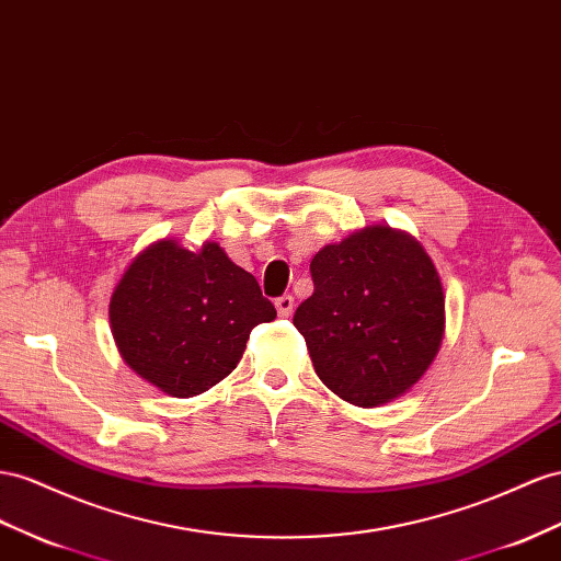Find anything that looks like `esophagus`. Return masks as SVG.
Instances as JSON below:
<instances>
[{
	"instance_id": "esophagus-1",
	"label": "esophagus",
	"mask_w": 561,
	"mask_h": 561,
	"mask_svg": "<svg viewBox=\"0 0 561 561\" xmlns=\"http://www.w3.org/2000/svg\"><path fill=\"white\" fill-rule=\"evenodd\" d=\"M276 309H278V316L287 318V316L293 313V309H295V297H293V295L278 297V299H276Z\"/></svg>"
}]
</instances>
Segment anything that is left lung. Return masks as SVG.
Instances as JSON below:
<instances>
[{
    "label": "left lung",
    "mask_w": 561,
    "mask_h": 561,
    "mask_svg": "<svg viewBox=\"0 0 561 561\" xmlns=\"http://www.w3.org/2000/svg\"><path fill=\"white\" fill-rule=\"evenodd\" d=\"M313 295L293 323L316 375L340 399L382 405L432 366L446 328L434 262L413 236L366 226L311 260Z\"/></svg>",
    "instance_id": "8db88e82"
}]
</instances>
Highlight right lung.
I'll return each instance as SVG.
<instances>
[{
    "label": "right lung",
    "mask_w": 561,
    "mask_h": 561,
    "mask_svg": "<svg viewBox=\"0 0 561 561\" xmlns=\"http://www.w3.org/2000/svg\"><path fill=\"white\" fill-rule=\"evenodd\" d=\"M108 316L127 366L170 397L188 399L238 366L252 328L274 321L276 309L217 243L191 252L158 240L127 266Z\"/></svg>",
    "instance_id": "obj_1"
}]
</instances>
